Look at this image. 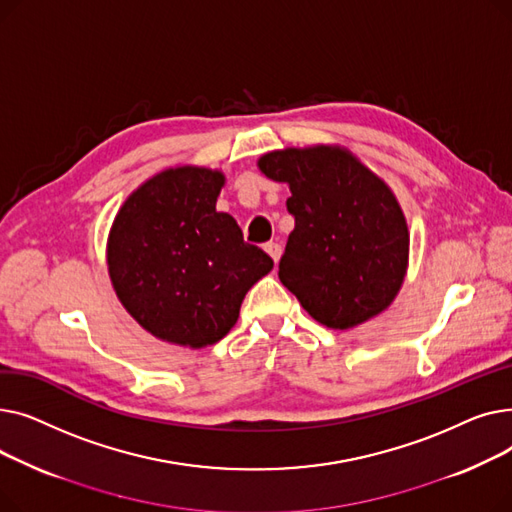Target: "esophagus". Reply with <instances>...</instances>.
<instances>
[{
  "label": "esophagus",
  "mask_w": 512,
  "mask_h": 512,
  "mask_svg": "<svg viewBox=\"0 0 512 512\" xmlns=\"http://www.w3.org/2000/svg\"><path fill=\"white\" fill-rule=\"evenodd\" d=\"M265 253L274 259V263H278L282 257V247L278 245V242H270V245H265Z\"/></svg>",
  "instance_id": "1"
}]
</instances>
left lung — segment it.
Listing matches in <instances>:
<instances>
[{
  "mask_svg": "<svg viewBox=\"0 0 512 512\" xmlns=\"http://www.w3.org/2000/svg\"><path fill=\"white\" fill-rule=\"evenodd\" d=\"M286 182L294 230L280 282L332 330H351L384 313L409 267V226L392 188L342 145L286 147L257 159Z\"/></svg>",
  "mask_w": 512,
  "mask_h": 512,
  "instance_id": "1",
  "label": "left lung"
}]
</instances>
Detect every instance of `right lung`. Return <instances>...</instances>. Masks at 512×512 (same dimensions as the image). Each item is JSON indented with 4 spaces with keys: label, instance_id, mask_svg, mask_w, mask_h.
<instances>
[{
    "label": "right lung",
    "instance_id": "add662e5",
    "mask_svg": "<svg viewBox=\"0 0 512 512\" xmlns=\"http://www.w3.org/2000/svg\"><path fill=\"white\" fill-rule=\"evenodd\" d=\"M222 170L176 166L126 197L105 247L122 307L151 336L188 348L222 340L274 261L247 245L236 220L215 211Z\"/></svg>",
    "mask_w": 512,
    "mask_h": 512
}]
</instances>
